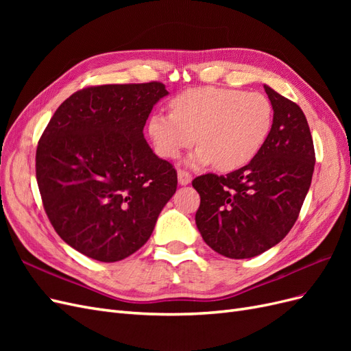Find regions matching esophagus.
I'll return each instance as SVG.
<instances>
[{"label": "esophagus", "mask_w": 351, "mask_h": 351, "mask_svg": "<svg viewBox=\"0 0 351 351\" xmlns=\"http://www.w3.org/2000/svg\"><path fill=\"white\" fill-rule=\"evenodd\" d=\"M177 176H178V183L182 184V186H186V184H189L190 182H192V174L184 171V169H178Z\"/></svg>", "instance_id": "esophagus-1"}]
</instances>
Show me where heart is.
I'll return each mask as SVG.
<instances>
[{
  "instance_id": "obj_1",
  "label": "heart",
  "mask_w": 351,
  "mask_h": 351,
  "mask_svg": "<svg viewBox=\"0 0 351 351\" xmlns=\"http://www.w3.org/2000/svg\"><path fill=\"white\" fill-rule=\"evenodd\" d=\"M171 112H155L149 136L162 158H177L196 142L192 165H214L232 171L259 154L272 129L274 111L259 92L200 86L187 89L169 104Z\"/></svg>"
}]
</instances>
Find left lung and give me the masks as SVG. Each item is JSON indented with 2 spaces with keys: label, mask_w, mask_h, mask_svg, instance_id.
I'll list each match as a JSON object with an SVG mask.
<instances>
[{
  "label": "left lung",
  "mask_w": 351,
  "mask_h": 351,
  "mask_svg": "<svg viewBox=\"0 0 351 351\" xmlns=\"http://www.w3.org/2000/svg\"><path fill=\"white\" fill-rule=\"evenodd\" d=\"M274 110L267 142L227 176L205 174L196 226L210 249L231 259L258 256L278 244L299 218L315 168V147L302 108L265 84Z\"/></svg>",
  "instance_id": "left-lung-1"
}]
</instances>
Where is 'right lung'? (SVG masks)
I'll list each match as a JSON object with an SVG mask.
<instances>
[{"label": "right lung", "mask_w": 351, "mask_h": 351, "mask_svg": "<svg viewBox=\"0 0 351 351\" xmlns=\"http://www.w3.org/2000/svg\"><path fill=\"white\" fill-rule=\"evenodd\" d=\"M161 82L74 92L52 115L36 149V182L57 234L84 256L117 262L151 237L177 190V171L143 137Z\"/></svg>", "instance_id": "1"}]
</instances>
